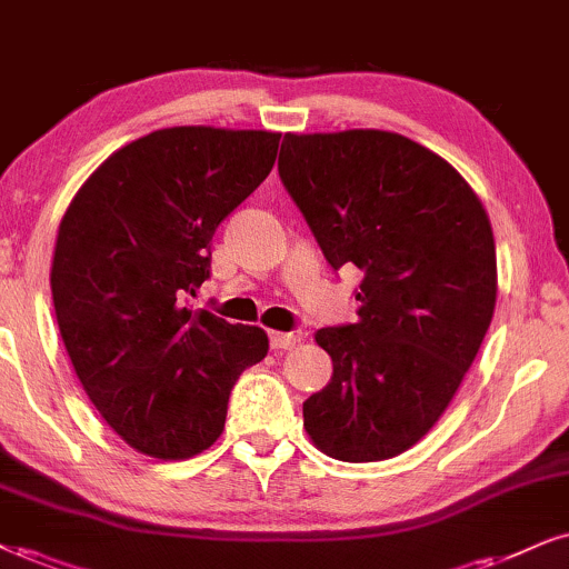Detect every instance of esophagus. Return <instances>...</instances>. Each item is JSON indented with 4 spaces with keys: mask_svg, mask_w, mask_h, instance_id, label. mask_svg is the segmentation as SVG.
Wrapping results in <instances>:
<instances>
[{
    "mask_svg": "<svg viewBox=\"0 0 569 569\" xmlns=\"http://www.w3.org/2000/svg\"><path fill=\"white\" fill-rule=\"evenodd\" d=\"M296 342H300V335H296V332H271L273 350H287V348L296 346Z\"/></svg>",
    "mask_w": 569,
    "mask_h": 569,
    "instance_id": "obj_1",
    "label": "esophagus"
}]
</instances>
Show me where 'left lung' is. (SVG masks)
<instances>
[{"label":"left lung","mask_w":569,"mask_h":569,"mask_svg":"<svg viewBox=\"0 0 569 569\" xmlns=\"http://www.w3.org/2000/svg\"><path fill=\"white\" fill-rule=\"evenodd\" d=\"M279 177L335 271L361 269L359 321L319 329L332 380L303 403L321 453L382 461L443 417L493 319L496 242L475 189L409 137L284 134Z\"/></svg>","instance_id":"8db88e82"}]
</instances>
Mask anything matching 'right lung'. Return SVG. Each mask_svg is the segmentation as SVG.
Wrapping results in <instances>:
<instances>
[{
	"instance_id": "obj_1",
	"label": "right lung",
	"mask_w": 569,
	"mask_h": 569,
	"mask_svg": "<svg viewBox=\"0 0 569 569\" xmlns=\"http://www.w3.org/2000/svg\"><path fill=\"white\" fill-rule=\"evenodd\" d=\"M277 131L173 126L83 181L54 242V317L89 401L131 448L189 459L216 443L237 377L269 353L261 327L187 308L213 231L261 181Z\"/></svg>"
}]
</instances>
